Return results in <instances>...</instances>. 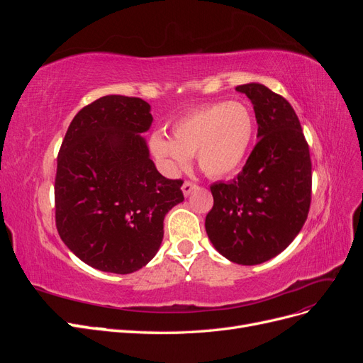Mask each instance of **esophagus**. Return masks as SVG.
I'll list each match as a JSON object with an SVG mask.
<instances>
[{
    "mask_svg": "<svg viewBox=\"0 0 363 363\" xmlns=\"http://www.w3.org/2000/svg\"><path fill=\"white\" fill-rule=\"evenodd\" d=\"M196 188V184L194 183V182H191V180H186L184 183H183V186H182V191H183V194L188 196V195H191V192L194 191Z\"/></svg>",
    "mask_w": 363,
    "mask_h": 363,
    "instance_id": "obj_1",
    "label": "esophagus"
}]
</instances>
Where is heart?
Masks as SVG:
<instances>
[{"label":"heart","instance_id":"1","mask_svg":"<svg viewBox=\"0 0 363 363\" xmlns=\"http://www.w3.org/2000/svg\"><path fill=\"white\" fill-rule=\"evenodd\" d=\"M256 135V118L240 101H218L183 115L172 125V138L155 133L152 155L169 169L184 168L196 156L208 177H225L240 168Z\"/></svg>","mask_w":363,"mask_h":363}]
</instances>
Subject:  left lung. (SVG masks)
Wrapping results in <instances>:
<instances>
[{
	"mask_svg": "<svg viewBox=\"0 0 363 363\" xmlns=\"http://www.w3.org/2000/svg\"><path fill=\"white\" fill-rule=\"evenodd\" d=\"M257 119V144L238 177L213 183L206 232L224 257L257 265L276 257L303 228L312 199V162L288 100L259 83L240 84Z\"/></svg>",
	"mask_w": 363,
	"mask_h": 363,
	"instance_id": "1",
	"label": "left lung"
}]
</instances>
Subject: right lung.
I'll return each instance as SVG.
<instances>
[{
  "label": "right lung",
  "instance_id": "obj_1",
  "mask_svg": "<svg viewBox=\"0 0 363 363\" xmlns=\"http://www.w3.org/2000/svg\"><path fill=\"white\" fill-rule=\"evenodd\" d=\"M150 104L106 95L84 106L68 127L54 183L57 232L74 255L106 272L130 274L156 256L163 219L184 200L150 159Z\"/></svg>",
  "mask_w": 363,
  "mask_h": 363
}]
</instances>
